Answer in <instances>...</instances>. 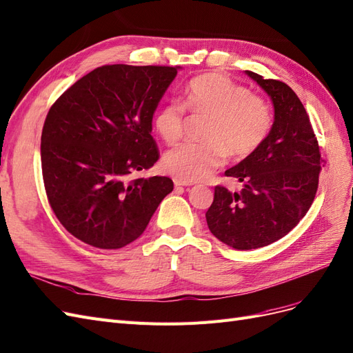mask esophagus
<instances>
[{
	"label": "esophagus",
	"mask_w": 353,
	"mask_h": 353,
	"mask_svg": "<svg viewBox=\"0 0 353 353\" xmlns=\"http://www.w3.org/2000/svg\"><path fill=\"white\" fill-rule=\"evenodd\" d=\"M174 184H175L176 187H187V185H191V182H187V181H182V179L175 178V179H174Z\"/></svg>",
	"instance_id": "esophagus-1"
}]
</instances>
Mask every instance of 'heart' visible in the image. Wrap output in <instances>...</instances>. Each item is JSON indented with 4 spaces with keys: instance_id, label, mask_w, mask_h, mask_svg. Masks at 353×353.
<instances>
[{
    "instance_id": "obj_1",
    "label": "heart",
    "mask_w": 353,
    "mask_h": 353,
    "mask_svg": "<svg viewBox=\"0 0 353 353\" xmlns=\"http://www.w3.org/2000/svg\"><path fill=\"white\" fill-rule=\"evenodd\" d=\"M185 109L205 117L203 141L185 143L168 152L163 168L178 179L194 182L208 178L222 166L229 153L236 161L247 159L269 137L273 115L263 96L250 93L244 84L219 72L192 79L182 105L171 101L157 109L153 127L166 144H176L185 128Z\"/></svg>"
}]
</instances>
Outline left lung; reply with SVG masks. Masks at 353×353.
Returning <instances> with one entry per match:
<instances>
[{
    "label": "left lung",
    "mask_w": 353,
    "mask_h": 353,
    "mask_svg": "<svg viewBox=\"0 0 353 353\" xmlns=\"http://www.w3.org/2000/svg\"><path fill=\"white\" fill-rule=\"evenodd\" d=\"M247 74L272 98L274 123L261 148L225 172L244 188L230 192L216 185L205 212L210 232L236 250L265 247L288 235L310 210L324 162L296 93L281 80Z\"/></svg>",
    "instance_id": "1"
}]
</instances>
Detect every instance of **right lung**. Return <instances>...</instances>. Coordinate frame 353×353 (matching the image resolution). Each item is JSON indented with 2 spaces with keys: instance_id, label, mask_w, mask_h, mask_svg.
<instances>
[{
  "instance_id": "add662e5",
  "label": "right lung",
  "mask_w": 353,
  "mask_h": 353,
  "mask_svg": "<svg viewBox=\"0 0 353 353\" xmlns=\"http://www.w3.org/2000/svg\"><path fill=\"white\" fill-rule=\"evenodd\" d=\"M175 76L168 65H102L50 108L41 137L45 192L59 223L84 244L128 245L174 190L168 176L132 175L159 159L152 119Z\"/></svg>"
}]
</instances>
